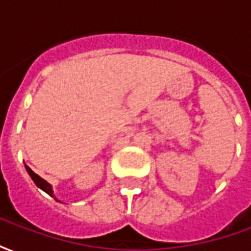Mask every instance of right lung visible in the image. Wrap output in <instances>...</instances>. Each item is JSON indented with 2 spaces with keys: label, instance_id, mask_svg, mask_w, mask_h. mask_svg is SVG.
<instances>
[{
  "label": "right lung",
  "instance_id": "right-lung-1",
  "mask_svg": "<svg viewBox=\"0 0 251 251\" xmlns=\"http://www.w3.org/2000/svg\"><path fill=\"white\" fill-rule=\"evenodd\" d=\"M25 168H26V171H28V174H29V176H30V177H32V180L35 181V184L37 185L39 188L43 189L44 192H47V194L50 195V196H52L53 199H56V198L53 196V191H52V187L50 184H48V183H47L46 180L41 179L39 175H36L35 172H33V171H32V169H30L29 167H28V165H25Z\"/></svg>",
  "mask_w": 251,
  "mask_h": 251
}]
</instances>
